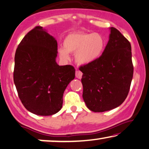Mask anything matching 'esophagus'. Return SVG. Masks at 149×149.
Returning <instances> with one entry per match:
<instances>
[{"mask_svg":"<svg viewBox=\"0 0 149 149\" xmlns=\"http://www.w3.org/2000/svg\"><path fill=\"white\" fill-rule=\"evenodd\" d=\"M75 74H76V77L78 78V79H81L82 76V72L80 71V70H76V72H75Z\"/></svg>","mask_w":149,"mask_h":149,"instance_id":"esophagus-1","label":"esophagus"}]
</instances>
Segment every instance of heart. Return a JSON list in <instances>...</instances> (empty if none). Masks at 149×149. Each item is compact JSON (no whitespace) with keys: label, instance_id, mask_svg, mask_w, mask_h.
Segmentation results:
<instances>
[{"label":"heart","instance_id":"obj_1","mask_svg":"<svg viewBox=\"0 0 149 149\" xmlns=\"http://www.w3.org/2000/svg\"><path fill=\"white\" fill-rule=\"evenodd\" d=\"M106 41L102 35L94 33H72L66 36L63 47L58 49L59 56L64 61L69 59V53L75 52V61L80 65L96 61L103 53Z\"/></svg>","mask_w":149,"mask_h":149}]
</instances>
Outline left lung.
Returning <instances> with one entry per match:
<instances>
[{
  "label": "left lung",
  "mask_w": 149,
  "mask_h": 149,
  "mask_svg": "<svg viewBox=\"0 0 149 149\" xmlns=\"http://www.w3.org/2000/svg\"><path fill=\"white\" fill-rule=\"evenodd\" d=\"M83 73L82 97L94 112L116 108L129 94L133 77L130 43L114 27L103 53L93 63L79 67Z\"/></svg>",
  "instance_id": "left-lung-1"
}]
</instances>
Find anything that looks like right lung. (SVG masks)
<instances>
[{"label":"right lung","instance_id":"right-lung-1","mask_svg":"<svg viewBox=\"0 0 149 149\" xmlns=\"http://www.w3.org/2000/svg\"><path fill=\"white\" fill-rule=\"evenodd\" d=\"M57 53L56 40L40 26L24 36L16 51L13 79L18 95L36 115L58 113L64 91L74 79L73 66L57 65Z\"/></svg>","mask_w":149,"mask_h":149}]
</instances>
